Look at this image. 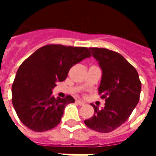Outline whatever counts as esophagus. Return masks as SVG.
<instances>
[{
	"label": "esophagus",
	"mask_w": 156,
	"mask_h": 156,
	"mask_svg": "<svg viewBox=\"0 0 156 156\" xmlns=\"http://www.w3.org/2000/svg\"><path fill=\"white\" fill-rule=\"evenodd\" d=\"M77 104H78V105H80V106H83V105H84V103L83 101H81V100H77Z\"/></svg>",
	"instance_id": "obj_1"
}]
</instances>
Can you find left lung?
Returning <instances> with one entry per match:
<instances>
[{
	"instance_id": "left-lung-1",
	"label": "left lung",
	"mask_w": 156,
	"mask_h": 156,
	"mask_svg": "<svg viewBox=\"0 0 156 156\" xmlns=\"http://www.w3.org/2000/svg\"><path fill=\"white\" fill-rule=\"evenodd\" d=\"M89 49L103 71L98 94L106 102L103 108L92 104L94 115L84 124L97 132L109 133L130 116L140 100L141 82L136 69L119 52L106 48Z\"/></svg>"
}]
</instances>
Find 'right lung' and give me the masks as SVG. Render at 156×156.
<instances>
[{
    "label": "right lung",
    "instance_id": "1",
    "mask_svg": "<svg viewBox=\"0 0 156 156\" xmlns=\"http://www.w3.org/2000/svg\"><path fill=\"white\" fill-rule=\"evenodd\" d=\"M91 57L89 48L48 44L34 51L19 67L12 83V105L25 126L43 132L61 121L66 105L74 103L71 95L54 98L51 89L64 81L70 68Z\"/></svg>",
    "mask_w": 156,
    "mask_h": 156
}]
</instances>
